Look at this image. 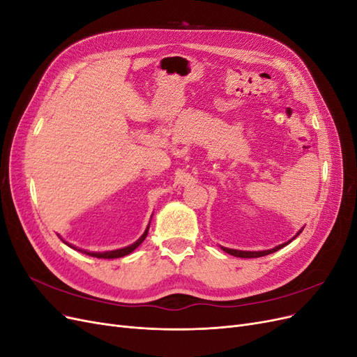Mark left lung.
<instances>
[{
	"label": "left lung",
	"instance_id": "8db88e82",
	"mask_svg": "<svg viewBox=\"0 0 357 357\" xmlns=\"http://www.w3.org/2000/svg\"><path fill=\"white\" fill-rule=\"evenodd\" d=\"M302 232V229L294 236V238L291 240H295L296 236L299 235ZM290 240V241H291ZM290 241H287V243H284V244H280V245H277V247H274V248H269V250H262V252H244V250H234V248H228V247H222L223 248V252H226V253H229V255H232V256H236V257H261V256H266V255H271V253H274V252H277V250H280V248H283L284 245H287Z\"/></svg>",
	"mask_w": 357,
	"mask_h": 357
}]
</instances>
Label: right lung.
Masks as SVG:
<instances>
[{"mask_svg": "<svg viewBox=\"0 0 357 357\" xmlns=\"http://www.w3.org/2000/svg\"><path fill=\"white\" fill-rule=\"evenodd\" d=\"M149 226H150V223H149ZM149 226H147V229L144 231V234L139 236V238L134 243V244H131V245H128V247H123V248H117V250H110V252H88V250H82V248H77V247H74L73 244H70V243H67V241H63L61 236L59 238L66 243L68 247H71V248H74V250H77V252H82V253H84V255H89V256H93V257H98V259H116V257H122V256H126V255H129V253H132L135 248L142 244L144 240H146V236H147V232H149Z\"/></svg>", "mask_w": 357, "mask_h": 357, "instance_id": "1", "label": "right lung"}]
</instances>
